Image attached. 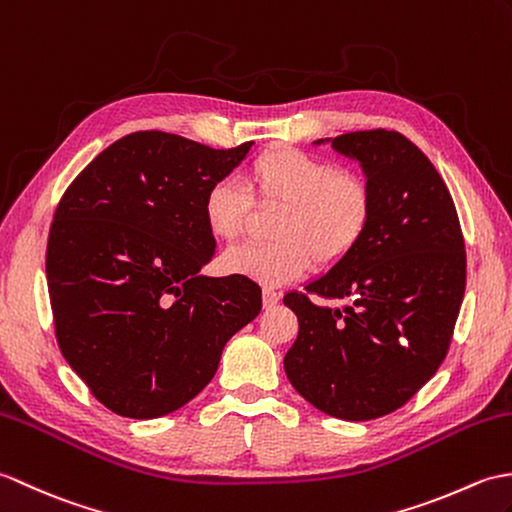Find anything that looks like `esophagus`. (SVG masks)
<instances>
[{
	"mask_svg": "<svg viewBox=\"0 0 512 512\" xmlns=\"http://www.w3.org/2000/svg\"><path fill=\"white\" fill-rule=\"evenodd\" d=\"M280 302V293L274 289H265L263 291V306L265 309H274V306Z\"/></svg>",
	"mask_w": 512,
	"mask_h": 512,
	"instance_id": "34e87169",
	"label": "esophagus"
}]
</instances>
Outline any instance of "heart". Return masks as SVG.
<instances>
[{
  "label": "heart",
  "instance_id": "obj_1",
  "mask_svg": "<svg viewBox=\"0 0 512 512\" xmlns=\"http://www.w3.org/2000/svg\"><path fill=\"white\" fill-rule=\"evenodd\" d=\"M246 192L234 179H217L203 197V221L219 241L230 243L245 232L258 208H282L271 245H238L223 256L227 274L258 285L278 287L302 278L313 260L333 269L348 260L366 238L377 195L372 181L357 170L298 149H269L245 170Z\"/></svg>",
  "mask_w": 512,
  "mask_h": 512
}]
</instances>
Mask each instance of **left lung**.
<instances>
[{"instance_id": "left-lung-1", "label": "left lung", "mask_w": 512, "mask_h": 512, "mask_svg": "<svg viewBox=\"0 0 512 512\" xmlns=\"http://www.w3.org/2000/svg\"><path fill=\"white\" fill-rule=\"evenodd\" d=\"M322 142L359 162L377 208L355 254L306 293L285 295L300 324L285 372L320 412L372 420L410 401L447 357L467 252L445 181L405 135L372 129Z\"/></svg>"}]
</instances>
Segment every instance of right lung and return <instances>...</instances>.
<instances>
[{
	"instance_id": "right-lung-1",
	"label": "right lung",
	"mask_w": 512,
	"mask_h": 512,
	"mask_svg": "<svg viewBox=\"0 0 512 512\" xmlns=\"http://www.w3.org/2000/svg\"><path fill=\"white\" fill-rule=\"evenodd\" d=\"M252 144L212 149L138 131L96 155L61 197L45 252L56 342L107 410H179L260 313L256 282L199 274L217 247L203 197Z\"/></svg>"
}]
</instances>
